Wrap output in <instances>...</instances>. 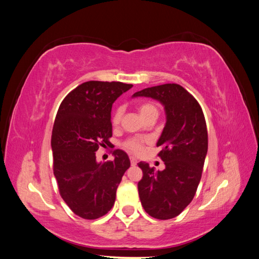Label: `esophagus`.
<instances>
[{
  "label": "esophagus",
  "instance_id": "obj_1",
  "mask_svg": "<svg viewBox=\"0 0 259 259\" xmlns=\"http://www.w3.org/2000/svg\"><path fill=\"white\" fill-rule=\"evenodd\" d=\"M130 160H131V164L133 166H135L137 164V159L135 158V156H130Z\"/></svg>",
  "mask_w": 259,
  "mask_h": 259
}]
</instances>
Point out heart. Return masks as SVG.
<instances>
[{
	"label": "heart",
	"mask_w": 259,
	"mask_h": 259,
	"mask_svg": "<svg viewBox=\"0 0 259 259\" xmlns=\"http://www.w3.org/2000/svg\"><path fill=\"white\" fill-rule=\"evenodd\" d=\"M138 111L140 113V115H142L143 119H145L146 116L150 115V114H158V108H156L154 105L150 104V103H144L140 105L138 107ZM121 114H122V111L121 109H117V110L114 112L113 114V117H112V123L114 125L119 124L120 120H121ZM124 147L127 149V150L132 151V152H140L142 151L143 149V145H142V142L138 139H128L126 140V142L124 143Z\"/></svg>",
	"instance_id": "1"
}]
</instances>
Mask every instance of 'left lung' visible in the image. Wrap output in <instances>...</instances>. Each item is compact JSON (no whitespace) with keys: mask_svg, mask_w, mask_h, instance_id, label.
Listing matches in <instances>:
<instances>
[{"mask_svg":"<svg viewBox=\"0 0 259 259\" xmlns=\"http://www.w3.org/2000/svg\"><path fill=\"white\" fill-rule=\"evenodd\" d=\"M134 97H150L164 107L166 123L156 146L165 164L155 170L139 162L143 178L138 193L147 213L156 219L178 216L189 205L198 189L207 153V128L202 108L178 84H163L139 91Z\"/></svg>","mask_w":259,"mask_h":259,"instance_id":"1","label":"left lung"}]
</instances>
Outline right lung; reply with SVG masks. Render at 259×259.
Returning <instances> with one entry per match:
<instances>
[{"label": "right lung", "mask_w": 259, "mask_h": 259, "mask_svg": "<svg viewBox=\"0 0 259 259\" xmlns=\"http://www.w3.org/2000/svg\"><path fill=\"white\" fill-rule=\"evenodd\" d=\"M133 88L121 82L89 81L62 100L52 133L54 175L61 198L84 219L106 215L114 204L117 186L131 161L116 149L113 161L97 162L98 148L110 145L111 109Z\"/></svg>", "instance_id": "obj_1"}]
</instances>
